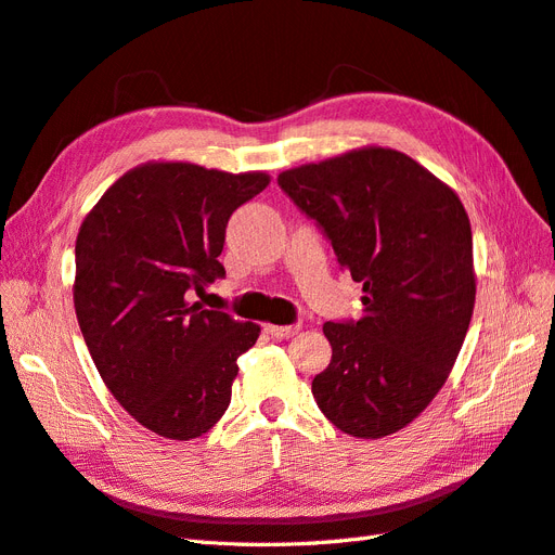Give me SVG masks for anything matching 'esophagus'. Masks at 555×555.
<instances>
[{"instance_id": "esophagus-1", "label": "esophagus", "mask_w": 555, "mask_h": 555, "mask_svg": "<svg viewBox=\"0 0 555 555\" xmlns=\"http://www.w3.org/2000/svg\"><path fill=\"white\" fill-rule=\"evenodd\" d=\"M263 331L271 335L275 340H289L298 333V326H273V324H266Z\"/></svg>"}]
</instances>
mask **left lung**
<instances>
[{"instance_id":"1","label":"left lung","mask_w":555,"mask_h":555,"mask_svg":"<svg viewBox=\"0 0 555 555\" xmlns=\"http://www.w3.org/2000/svg\"><path fill=\"white\" fill-rule=\"evenodd\" d=\"M278 184L363 284L359 322L324 324L333 357L312 396L351 438H386L428 408L463 347L477 294L467 212L422 164L377 145L282 171Z\"/></svg>"}]
</instances>
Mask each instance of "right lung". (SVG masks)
<instances>
[{
	"label": "right lung",
	"mask_w": 555,
	"mask_h": 555,
	"mask_svg": "<svg viewBox=\"0 0 555 555\" xmlns=\"http://www.w3.org/2000/svg\"><path fill=\"white\" fill-rule=\"evenodd\" d=\"M263 171L147 162L115 180L76 238L74 308L115 400L169 440L208 433L231 402L238 357L259 324L206 310L231 212L266 190Z\"/></svg>",
	"instance_id": "1"
}]
</instances>
